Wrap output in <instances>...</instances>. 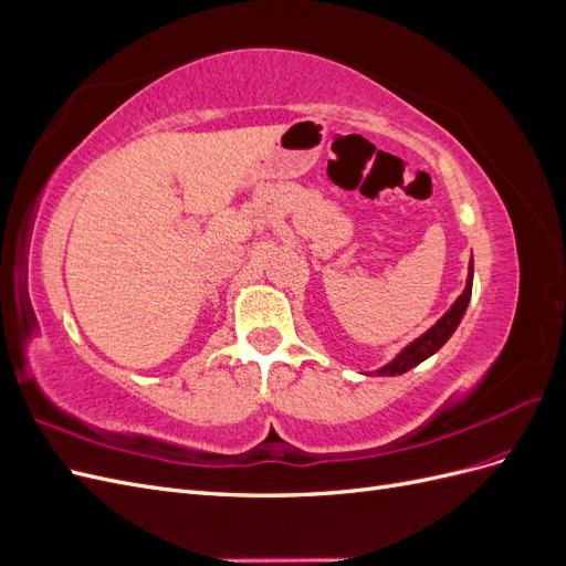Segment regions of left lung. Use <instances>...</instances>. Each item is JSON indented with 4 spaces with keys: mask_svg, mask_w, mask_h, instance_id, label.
Listing matches in <instances>:
<instances>
[{
    "mask_svg": "<svg viewBox=\"0 0 566 566\" xmlns=\"http://www.w3.org/2000/svg\"><path fill=\"white\" fill-rule=\"evenodd\" d=\"M472 279H474V260H470L468 266V281H465V290L458 295V300L451 304V310L443 314L430 331H424L420 337H416L413 342H408V345L391 358L389 364H385L382 368H378L375 373L378 375H401L410 368H416L418 364H422L424 358H430L432 354H437L443 345H447L449 337L455 333V328L460 325L462 316L468 312V304L472 297Z\"/></svg>",
    "mask_w": 566,
    "mask_h": 566,
    "instance_id": "left-lung-1",
    "label": "left lung"
}]
</instances>
